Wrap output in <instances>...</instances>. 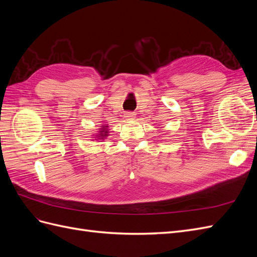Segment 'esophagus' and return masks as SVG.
Returning <instances> with one entry per match:
<instances>
[{"instance_id":"esophagus-1","label":"esophagus","mask_w":257,"mask_h":257,"mask_svg":"<svg viewBox=\"0 0 257 257\" xmlns=\"http://www.w3.org/2000/svg\"><path fill=\"white\" fill-rule=\"evenodd\" d=\"M125 118L127 120H134L135 119V114L133 112H126L125 113Z\"/></svg>"}]
</instances>
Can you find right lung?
Returning <instances> with one entry per match:
<instances>
[{
	"label": "right lung",
	"mask_w": 257,
	"mask_h": 257,
	"mask_svg": "<svg viewBox=\"0 0 257 257\" xmlns=\"http://www.w3.org/2000/svg\"><path fill=\"white\" fill-rule=\"evenodd\" d=\"M100 127L102 128L98 131V134L96 135V137H97V139H105V137L108 136V130H107L108 125L103 124V126H100Z\"/></svg>",
	"instance_id": "obj_1"
}]
</instances>
